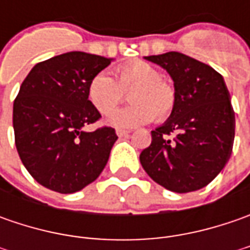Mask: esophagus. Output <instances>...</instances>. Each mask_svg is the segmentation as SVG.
Masks as SVG:
<instances>
[{"label": "esophagus", "instance_id": "esophagus-1", "mask_svg": "<svg viewBox=\"0 0 250 250\" xmlns=\"http://www.w3.org/2000/svg\"><path fill=\"white\" fill-rule=\"evenodd\" d=\"M117 135H118L120 138H125V136H128V135H129V132L124 129H117Z\"/></svg>", "mask_w": 250, "mask_h": 250}]
</instances>
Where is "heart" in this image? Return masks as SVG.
Masks as SVG:
<instances>
[{
	"label": "heart",
	"mask_w": 250,
	"mask_h": 250,
	"mask_svg": "<svg viewBox=\"0 0 250 250\" xmlns=\"http://www.w3.org/2000/svg\"><path fill=\"white\" fill-rule=\"evenodd\" d=\"M117 81L107 72L96 73L87 84V99L101 115H110L120 105L125 90L133 103L110 117L117 128H135L154 120L166 121L177 105V90L172 83L161 79L160 71L151 63L135 60L115 68Z\"/></svg>",
	"instance_id": "obj_1"
}]
</instances>
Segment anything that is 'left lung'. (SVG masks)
Wrapping results in <instances>:
<instances>
[{
  "label": "left lung",
  "mask_w": 250,
  "mask_h": 250,
  "mask_svg": "<svg viewBox=\"0 0 250 250\" xmlns=\"http://www.w3.org/2000/svg\"><path fill=\"white\" fill-rule=\"evenodd\" d=\"M164 68L174 81L177 105L140 164L154 182L177 193L208 185L229 160L235 136V112L224 78L211 66L169 51L145 57Z\"/></svg>",
  "instance_id": "1"
}]
</instances>
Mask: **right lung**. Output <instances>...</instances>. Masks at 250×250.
I'll return each instance as SVG.
<instances>
[{"mask_svg":"<svg viewBox=\"0 0 250 250\" xmlns=\"http://www.w3.org/2000/svg\"><path fill=\"white\" fill-rule=\"evenodd\" d=\"M111 58L71 51L34 65L14 101L15 145L29 174L43 187L73 193L104 169L118 139L103 126L84 132L101 118L87 99V84Z\"/></svg>","mask_w":250,"mask_h":250,"instance_id":"right-lung-1","label":"right lung"}]
</instances>
